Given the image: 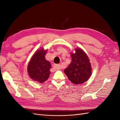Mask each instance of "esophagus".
Listing matches in <instances>:
<instances>
[{"instance_id": "34e87169", "label": "esophagus", "mask_w": 120, "mask_h": 120, "mask_svg": "<svg viewBox=\"0 0 120 120\" xmlns=\"http://www.w3.org/2000/svg\"><path fill=\"white\" fill-rule=\"evenodd\" d=\"M53 68L55 69H60V64H54L53 65Z\"/></svg>"}]
</instances>
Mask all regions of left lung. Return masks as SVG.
Segmentation results:
<instances>
[{
    "label": "left lung",
    "mask_w": 120,
    "mask_h": 120,
    "mask_svg": "<svg viewBox=\"0 0 120 120\" xmlns=\"http://www.w3.org/2000/svg\"><path fill=\"white\" fill-rule=\"evenodd\" d=\"M71 53V61L64 72L71 82L78 85L86 82L92 74L91 65L86 54L80 49Z\"/></svg>",
    "instance_id": "8db88e82"
}]
</instances>
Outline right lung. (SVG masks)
Listing matches in <instances>:
<instances>
[{
	"instance_id": "right-lung-1",
	"label": "right lung",
	"mask_w": 120,
	"mask_h": 120,
	"mask_svg": "<svg viewBox=\"0 0 120 120\" xmlns=\"http://www.w3.org/2000/svg\"><path fill=\"white\" fill-rule=\"evenodd\" d=\"M47 50L41 49L36 52L28 63L27 71L30 77L40 83L45 82L50 74L51 64L45 59Z\"/></svg>"
}]
</instances>
